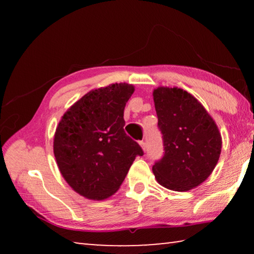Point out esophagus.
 Segmentation results:
<instances>
[{"label":"esophagus","mask_w":254,"mask_h":254,"mask_svg":"<svg viewBox=\"0 0 254 254\" xmlns=\"http://www.w3.org/2000/svg\"><path fill=\"white\" fill-rule=\"evenodd\" d=\"M139 144L141 145V148H142V150H143V151H145V149H147V144H145V142H144V141H140V142H139Z\"/></svg>","instance_id":"1"}]
</instances>
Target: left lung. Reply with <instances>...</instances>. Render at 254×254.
Returning a JSON list of instances; mask_svg holds the SVG:
<instances>
[{
  "label": "left lung",
  "mask_w": 254,
  "mask_h": 254,
  "mask_svg": "<svg viewBox=\"0 0 254 254\" xmlns=\"http://www.w3.org/2000/svg\"><path fill=\"white\" fill-rule=\"evenodd\" d=\"M152 95L165 147L162 159L152 167L154 177L170 190H190L204 183L217 165L220 130L190 93L159 86Z\"/></svg>",
  "instance_id": "left-lung-1"
}]
</instances>
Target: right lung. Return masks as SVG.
I'll use <instances>...</instances> for the list:
<instances>
[{"label": "right lung", "mask_w": 254, "mask_h": 254, "mask_svg": "<svg viewBox=\"0 0 254 254\" xmlns=\"http://www.w3.org/2000/svg\"><path fill=\"white\" fill-rule=\"evenodd\" d=\"M134 86L115 83L92 89L62 117L54 136L60 174L79 195L103 200L119 190L143 151L124 132V107Z\"/></svg>", "instance_id": "obj_1"}]
</instances>
